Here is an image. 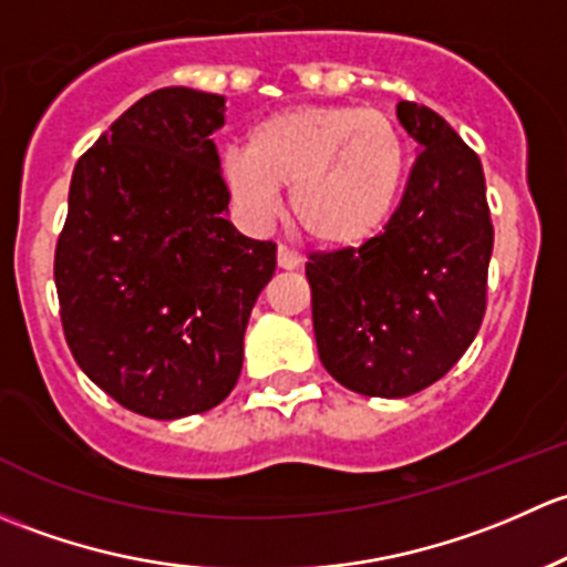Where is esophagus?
<instances>
[{"instance_id": "34e87169", "label": "esophagus", "mask_w": 567, "mask_h": 567, "mask_svg": "<svg viewBox=\"0 0 567 567\" xmlns=\"http://www.w3.org/2000/svg\"><path fill=\"white\" fill-rule=\"evenodd\" d=\"M302 265V256L297 250L286 248V245H278V267L281 270H297Z\"/></svg>"}]
</instances>
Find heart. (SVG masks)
Wrapping results in <instances>:
<instances>
[{"label":"heart","instance_id":"b5f03b06","mask_svg":"<svg viewBox=\"0 0 567 567\" xmlns=\"http://www.w3.org/2000/svg\"><path fill=\"white\" fill-rule=\"evenodd\" d=\"M410 150L393 116L360 106H297L265 116L248 147L224 153V179L250 220L278 209L289 188L297 229L322 245H360L399 207Z\"/></svg>","mask_w":567,"mask_h":567}]
</instances>
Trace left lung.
<instances>
[{"label": "left lung", "mask_w": 567, "mask_h": 567, "mask_svg": "<svg viewBox=\"0 0 567 567\" xmlns=\"http://www.w3.org/2000/svg\"><path fill=\"white\" fill-rule=\"evenodd\" d=\"M420 153L382 235L311 254L313 336L336 382L404 399L445 377L486 313L492 213L481 157L429 106L401 101Z\"/></svg>", "instance_id": "left-lung-1"}]
</instances>
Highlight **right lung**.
Instances as JSON below:
<instances>
[{
	"label": "right lung",
	"mask_w": 567,
	"mask_h": 567,
	"mask_svg": "<svg viewBox=\"0 0 567 567\" xmlns=\"http://www.w3.org/2000/svg\"><path fill=\"white\" fill-rule=\"evenodd\" d=\"M226 97L166 86L133 103L70 179L54 281L79 369L125 410L218 406L243 371L276 243L235 229L213 136Z\"/></svg>",
	"instance_id": "right-lung-1"
}]
</instances>
